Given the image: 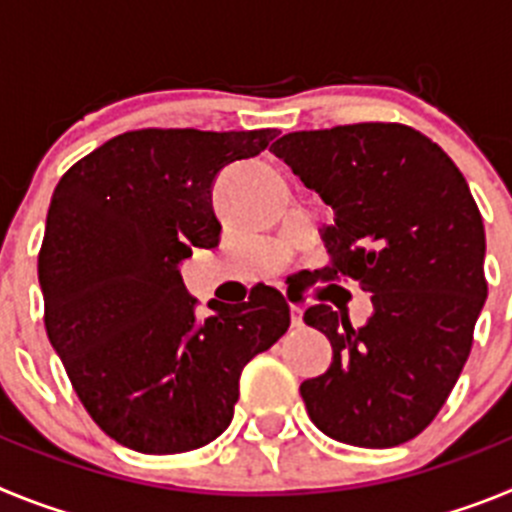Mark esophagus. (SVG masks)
Wrapping results in <instances>:
<instances>
[{
	"label": "esophagus",
	"instance_id": "obj_1",
	"mask_svg": "<svg viewBox=\"0 0 512 512\" xmlns=\"http://www.w3.org/2000/svg\"><path fill=\"white\" fill-rule=\"evenodd\" d=\"M289 312H292V328H302V325H305V320H302L300 307L292 305V310H289Z\"/></svg>",
	"mask_w": 512,
	"mask_h": 512
}]
</instances>
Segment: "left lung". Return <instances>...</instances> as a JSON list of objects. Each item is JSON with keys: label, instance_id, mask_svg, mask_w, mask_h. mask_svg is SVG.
I'll use <instances>...</instances> for the list:
<instances>
[{"label": "left lung", "instance_id": "obj_1", "mask_svg": "<svg viewBox=\"0 0 512 512\" xmlns=\"http://www.w3.org/2000/svg\"><path fill=\"white\" fill-rule=\"evenodd\" d=\"M271 151L336 212L325 279H354L374 305L361 328L330 305L305 310L333 346L328 372L300 384L307 415L336 441L400 446L454 390L487 300L485 225L467 179L400 122L300 130Z\"/></svg>", "mask_w": 512, "mask_h": 512}]
</instances>
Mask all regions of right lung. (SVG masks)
Wrapping results in <instances>:
<instances>
[{
    "label": "right lung",
    "mask_w": 512,
    "mask_h": 512,
    "mask_svg": "<svg viewBox=\"0 0 512 512\" xmlns=\"http://www.w3.org/2000/svg\"><path fill=\"white\" fill-rule=\"evenodd\" d=\"M277 130L146 128L84 156L53 192L38 279L45 330L87 413L140 454H182L233 420L243 366L289 328L266 284L212 300L205 320L179 264L215 248V176L259 156Z\"/></svg>",
    "instance_id": "add662e5"
}]
</instances>
